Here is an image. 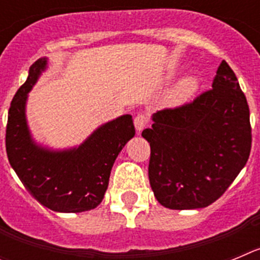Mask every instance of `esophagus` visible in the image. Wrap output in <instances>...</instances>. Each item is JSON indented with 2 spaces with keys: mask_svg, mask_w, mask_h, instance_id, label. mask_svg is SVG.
<instances>
[{
  "mask_svg": "<svg viewBox=\"0 0 260 260\" xmlns=\"http://www.w3.org/2000/svg\"><path fill=\"white\" fill-rule=\"evenodd\" d=\"M134 125H135V128H137V132L141 133L142 130L148 125V117L143 113H139L134 118Z\"/></svg>",
  "mask_w": 260,
  "mask_h": 260,
  "instance_id": "obj_1",
  "label": "esophagus"
}]
</instances>
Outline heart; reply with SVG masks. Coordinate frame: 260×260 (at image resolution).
<instances>
[{
	"label": "heart",
	"instance_id": "b5f03b06",
	"mask_svg": "<svg viewBox=\"0 0 260 260\" xmlns=\"http://www.w3.org/2000/svg\"><path fill=\"white\" fill-rule=\"evenodd\" d=\"M198 88V82L194 77H185L173 87L169 95L168 103L172 105H181L192 98Z\"/></svg>",
	"mask_w": 260,
	"mask_h": 260
}]
</instances>
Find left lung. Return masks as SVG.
<instances>
[{
    "instance_id": "obj_1",
    "label": "left lung",
    "mask_w": 260,
    "mask_h": 260,
    "mask_svg": "<svg viewBox=\"0 0 260 260\" xmlns=\"http://www.w3.org/2000/svg\"><path fill=\"white\" fill-rule=\"evenodd\" d=\"M152 121L142 137L151 147V187L164 207H207L226 191L247 162L249 105L225 61L216 71L212 88L191 103L158 110Z\"/></svg>"
}]
</instances>
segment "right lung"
I'll use <instances>...</instances> for the list:
<instances>
[{"instance_id":"right-lung-1","label":"right lung","mask_w":260,"mask_h":260,"mask_svg":"<svg viewBox=\"0 0 260 260\" xmlns=\"http://www.w3.org/2000/svg\"><path fill=\"white\" fill-rule=\"evenodd\" d=\"M47 58L32 63L28 78L10 104L6 126L9 162L29 194L56 212H83L102 203L117 156L135 135L130 114L96 128L79 147L53 151L39 146L26 119L27 93L35 86Z\"/></svg>"}]
</instances>
